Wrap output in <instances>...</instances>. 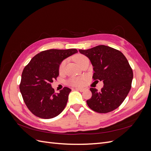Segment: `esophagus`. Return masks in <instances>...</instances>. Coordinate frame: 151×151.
Segmentation results:
<instances>
[{
  "mask_svg": "<svg viewBox=\"0 0 151 151\" xmlns=\"http://www.w3.org/2000/svg\"><path fill=\"white\" fill-rule=\"evenodd\" d=\"M76 90H78V91H81V92H83V91H84V89H84V88H76Z\"/></svg>",
  "mask_w": 151,
  "mask_h": 151,
  "instance_id": "1",
  "label": "esophagus"
}]
</instances>
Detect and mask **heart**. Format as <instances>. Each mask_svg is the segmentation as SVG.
Here are the masks:
<instances>
[{"instance_id":"b5f03b06","label":"heart","mask_w":151,"mask_h":151,"mask_svg":"<svg viewBox=\"0 0 151 151\" xmlns=\"http://www.w3.org/2000/svg\"><path fill=\"white\" fill-rule=\"evenodd\" d=\"M74 60L76 62L77 64L79 65L80 66L83 64V63L88 59L85 55L81 54L76 55L74 57ZM65 65V61H63L60 66H59V72L62 73L63 70H64V67ZM84 78L83 77H73L68 81V84L72 85V86H81L83 84Z\"/></svg>"}]
</instances>
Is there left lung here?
<instances>
[{"label":"left lung","mask_w":151,"mask_h":151,"mask_svg":"<svg viewBox=\"0 0 151 151\" xmlns=\"http://www.w3.org/2000/svg\"><path fill=\"white\" fill-rule=\"evenodd\" d=\"M93 66L94 81H103L101 91L91 88L92 96L87 100L88 106L99 113H106L119 107L131 89L133 71L120 51L105 45L79 50Z\"/></svg>","instance_id":"left-lung-1"}]
</instances>
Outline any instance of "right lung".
Returning a JSON list of instances; mask_svg holds the SVG:
<instances>
[{
	"instance_id": "add662e5",
	"label": "right lung",
	"mask_w": 151,
	"mask_h": 151,
	"mask_svg": "<svg viewBox=\"0 0 151 151\" xmlns=\"http://www.w3.org/2000/svg\"><path fill=\"white\" fill-rule=\"evenodd\" d=\"M77 52V49H50L38 53L22 73L19 89L29 110L41 118L58 116L65 108L71 89L64 87L55 93L51 83L59 75V65L63 59Z\"/></svg>"
}]
</instances>
